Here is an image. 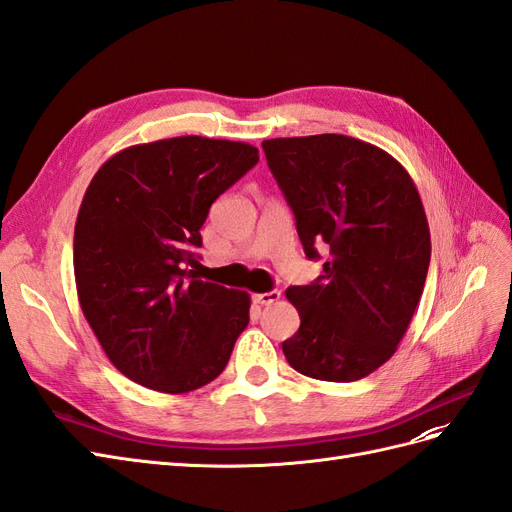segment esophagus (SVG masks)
Wrapping results in <instances>:
<instances>
[{
    "mask_svg": "<svg viewBox=\"0 0 512 512\" xmlns=\"http://www.w3.org/2000/svg\"><path fill=\"white\" fill-rule=\"evenodd\" d=\"M281 300V291L279 289H272V291H266V294H255L253 296V302L255 304H261V306H268V304H274Z\"/></svg>",
    "mask_w": 512,
    "mask_h": 512,
    "instance_id": "obj_1",
    "label": "esophagus"
}]
</instances>
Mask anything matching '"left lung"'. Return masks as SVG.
<instances>
[{
    "label": "left lung",
    "mask_w": 512,
    "mask_h": 512,
    "mask_svg": "<svg viewBox=\"0 0 512 512\" xmlns=\"http://www.w3.org/2000/svg\"><path fill=\"white\" fill-rule=\"evenodd\" d=\"M268 167L296 216L304 253L324 274L289 287L300 328L287 362L321 382H356L397 352L425 289L431 236L399 160L345 135L268 139Z\"/></svg>",
    "instance_id": "obj_1"
}]
</instances>
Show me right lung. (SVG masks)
Instances as JSON below:
<instances>
[{
  "mask_svg": "<svg viewBox=\"0 0 512 512\" xmlns=\"http://www.w3.org/2000/svg\"><path fill=\"white\" fill-rule=\"evenodd\" d=\"M257 160L242 141L173 137L118 152L87 186L77 294L113 367L133 382L182 394L227 367L251 298L191 268L210 206Z\"/></svg>",
  "mask_w": 512,
  "mask_h": 512,
  "instance_id": "1",
  "label": "right lung"
}]
</instances>
